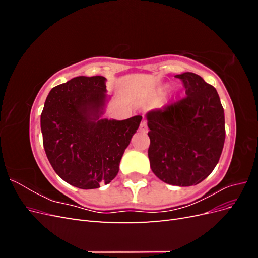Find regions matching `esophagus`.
Listing matches in <instances>:
<instances>
[{"label": "esophagus", "mask_w": 258, "mask_h": 258, "mask_svg": "<svg viewBox=\"0 0 258 258\" xmlns=\"http://www.w3.org/2000/svg\"><path fill=\"white\" fill-rule=\"evenodd\" d=\"M139 131L142 132V134H146L147 132V128H146V121L142 120L141 123H140V127H139Z\"/></svg>", "instance_id": "obj_1"}]
</instances>
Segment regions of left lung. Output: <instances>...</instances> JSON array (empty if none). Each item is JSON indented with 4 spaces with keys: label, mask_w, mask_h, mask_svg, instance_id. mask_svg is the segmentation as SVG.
<instances>
[{
    "label": "left lung",
    "mask_w": 258,
    "mask_h": 258,
    "mask_svg": "<svg viewBox=\"0 0 258 258\" xmlns=\"http://www.w3.org/2000/svg\"><path fill=\"white\" fill-rule=\"evenodd\" d=\"M186 98L146 114L148 158L154 174L175 186L197 185L220 160L225 142V116L220 97L201 76L175 75Z\"/></svg>",
    "instance_id": "8db88e82"
}]
</instances>
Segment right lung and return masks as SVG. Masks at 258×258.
<instances>
[{
    "mask_svg": "<svg viewBox=\"0 0 258 258\" xmlns=\"http://www.w3.org/2000/svg\"><path fill=\"white\" fill-rule=\"evenodd\" d=\"M103 76H77L46 98L41 129L46 156L63 181L82 189L108 184L142 120L102 118L110 97Z\"/></svg>",
    "mask_w": 258,
    "mask_h": 258,
    "instance_id": "obj_1",
    "label": "right lung"
}]
</instances>
